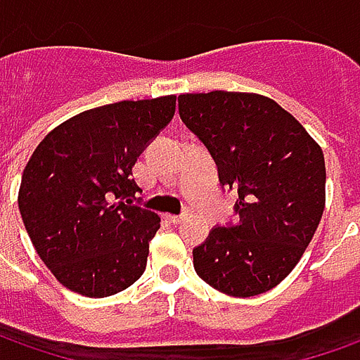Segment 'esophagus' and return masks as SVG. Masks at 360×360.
<instances>
[{"mask_svg":"<svg viewBox=\"0 0 360 360\" xmlns=\"http://www.w3.org/2000/svg\"><path fill=\"white\" fill-rule=\"evenodd\" d=\"M185 219H187V214H167V221H169L171 224H181Z\"/></svg>","mask_w":360,"mask_h":360,"instance_id":"34e87169","label":"esophagus"}]
</instances>
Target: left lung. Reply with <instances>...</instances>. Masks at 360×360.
Here are the masks:
<instances>
[{
	"mask_svg": "<svg viewBox=\"0 0 360 360\" xmlns=\"http://www.w3.org/2000/svg\"><path fill=\"white\" fill-rule=\"evenodd\" d=\"M179 116L238 191L240 221L214 226L193 250L200 280L234 297L268 292L300 262L325 209L323 151L272 98L181 94Z\"/></svg>",
	"mask_w": 360,
	"mask_h": 360,
	"instance_id": "left-lung-1",
	"label": "left lung"
}]
</instances>
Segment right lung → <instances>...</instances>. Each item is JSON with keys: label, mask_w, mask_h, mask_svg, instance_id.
<instances>
[{"label": "right lung", "mask_w": 360, "mask_h": 360, "mask_svg": "<svg viewBox=\"0 0 360 360\" xmlns=\"http://www.w3.org/2000/svg\"><path fill=\"white\" fill-rule=\"evenodd\" d=\"M177 96L124 100L51 129L27 161L19 212L39 258L70 292L108 297L146 270L155 212L134 205L131 167L175 114Z\"/></svg>", "instance_id": "add662e5"}]
</instances>
